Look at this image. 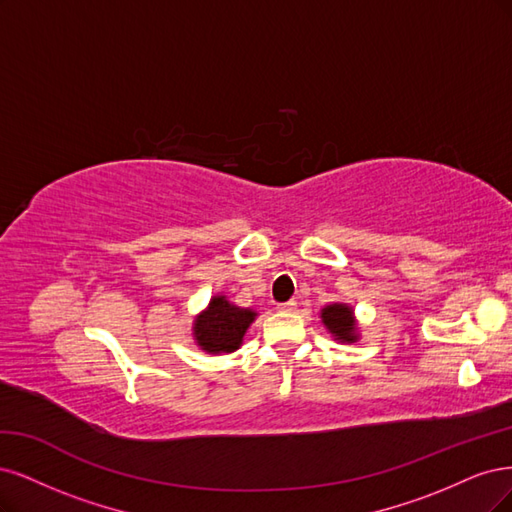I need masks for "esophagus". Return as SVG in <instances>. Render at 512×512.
<instances>
[{
    "label": "esophagus",
    "instance_id": "esophagus-1",
    "mask_svg": "<svg viewBox=\"0 0 512 512\" xmlns=\"http://www.w3.org/2000/svg\"><path fill=\"white\" fill-rule=\"evenodd\" d=\"M295 306H298V302H295V300H289V302L278 304L276 308H278L280 312H291V310H295Z\"/></svg>",
    "mask_w": 512,
    "mask_h": 512
}]
</instances>
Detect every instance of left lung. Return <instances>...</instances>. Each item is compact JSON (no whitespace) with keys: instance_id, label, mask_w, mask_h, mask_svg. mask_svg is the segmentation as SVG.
I'll return each instance as SVG.
<instances>
[{"instance_id":"left-lung-1","label":"left lung","mask_w":512,"mask_h":512,"mask_svg":"<svg viewBox=\"0 0 512 512\" xmlns=\"http://www.w3.org/2000/svg\"><path fill=\"white\" fill-rule=\"evenodd\" d=\"M323 323L336 336V340H344V342H353L355 336V321H353V312L349 306L344 304H332L323 308L321 312Z\"/></svg>"}]
</instances>
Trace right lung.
<instances>
[{
	"label": "right lung",
	"mask_w": 512,
	"mask_h": 512,
	"mask_svg": "<svg viewBox=\"0 0 512 512\" xmlns=\"http://www.w3.org/2000/svg\"><path fill=\"white\" fill-rule=\"evenodd\" d=\"M253 319V310L238 308L219 295L212 298L208 310L195 321V340L208 353H232L240 346Z\"/></svg>",
	"instance_id": "obj_1"
}]
</instances>
